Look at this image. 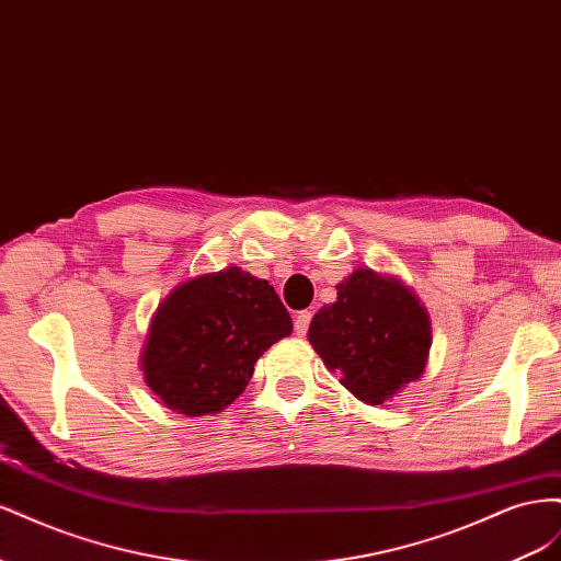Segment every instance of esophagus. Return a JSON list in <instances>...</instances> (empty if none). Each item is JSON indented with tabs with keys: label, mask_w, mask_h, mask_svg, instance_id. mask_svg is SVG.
I'll list each match as a JSON object with an SVG mask.
<instances>
[{
	"label": "esophagus",
	"mask_w": 561,
	"mask_h": 561,
	"mask_svg": "<svg viewBox=\"0 0 561 561\" xmlns=\"http://www.w3.org/2000/svg\"><path fill=\"white\" fill-rule=\"evenodd\" d=\"M311 318H313V313H311V311H299V313H297V318H295V332H297L299 336H304V334L309 332Z\"/></svg>",
	"instance_id": "obj_1"
}]
</instances>
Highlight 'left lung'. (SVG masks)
<instances>
[{"label": "left lung", "mask_w": 561, "mask_h": 561, "mask_svg": "<svg viewBox=\"0 0 561 561\" xmlns=\"http://www.w3.org/2000/svg\"><path fill=\"white\" fill-rule=\"evenodd\" d=\"M309 342L355 398L383 404L426 369L431 318L402 280L355 268L313 316Z\"/></svg>", "instance_id": "obj_1"}]
</instances>
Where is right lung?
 Instances as JSON below:
<instances>
[{"label":"right lung","mask_w":561,"mask_h":561,"mask_svg":"<svg viewBox=\"0 0 561 561\" xmlns=\"http://www.w3.org/2000/svg\"><path fill=\"white\" fill-rule=\"evenodd\" d=\"M293 332L268 280L239 266L178 285L151 318L145 383L184 416L222 412L252 379L260 355Z\"/></svg>","instance_id":"add662e5"}]
</instances>
